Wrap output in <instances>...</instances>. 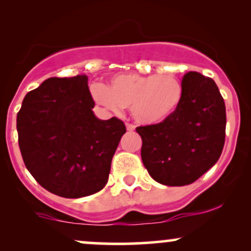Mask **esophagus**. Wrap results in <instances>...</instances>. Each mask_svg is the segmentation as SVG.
Segmentation results:
<instances>
[{
  "label": "esophagus",
  "mask_w": 251,
  "mask_h": 251,
  "mask_svg": "<svg viewBox=\"0 0 251 251\" xmlns=\"http://www.w3.org/2000/svg\"><path fill=\"white\" fill-rule=\"evenodd\" d=\"M126 128H127V131H129V132H132V131H134L135 126L133 125V124H129V123H126Z\"/></svg>",
  "instance_id": "34e87169"
}]
</instances>
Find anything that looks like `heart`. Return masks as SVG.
Listing matches in <instances>:
<instances>
[{
  "instance_id": "obj_1",
  "label": "heart",
  "mask_w": 251,
  "mask_h": 251,
  "mask_svg": "<svg viewBox=\"0 0 251 251\" xmlns=\"http://www.w3.org/2000/svg\"><path fill=\"white\" fill-rule=\"evenodd\" d=\"M91 93L98 105L109 111L131 106L132 116L138 123L154 125L168 119L176 111L183 88L179 80L171 74L128 73L112 77L107 87L94 85Z\"/></svg>"
}]
</instances>
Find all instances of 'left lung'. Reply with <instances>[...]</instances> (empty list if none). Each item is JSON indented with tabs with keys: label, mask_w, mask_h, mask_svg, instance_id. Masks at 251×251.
Segmentation results:
<instances>
[{
	"label": "left lung",
	"mask_w": 251,
	"mask_h": 251,
	"mask_svg": "<svg viewBox=\"0 0 251 251\" xmlns=\"http://www.w3.org/2000/svg\"><path fill=\"white\" fill-rule=\"evenodd\" d=\"M181 88L179 105L168 119L135 128L144 166L169 186L197 180L220 159L226 142V103L214 80L189 72Z\"/></svg>",
	"instance_id": "obj_1"
}]
</instances>
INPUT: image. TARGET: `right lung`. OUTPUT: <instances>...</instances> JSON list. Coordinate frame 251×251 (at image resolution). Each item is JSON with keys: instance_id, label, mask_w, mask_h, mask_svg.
Listing matches in <instances>:
<instances>
[{"instance_id": "obj_1", "label": "right lung", "mask_w": 251, "mask_h": 251, "mask_svg": "<svg viewBox=\"0 0 251 251\" xmlns=\"http://www.w3.org/2000/svg\"><path fill=\"white\" fill-rule=\"evenodd\" d=\"M85 74L50 77L30 91L17 113L25 168L42 188L65 198L93 195L106 185L125 124L100 120Z\"/></svg>"}]
</instances>
